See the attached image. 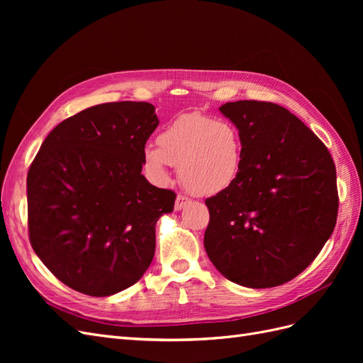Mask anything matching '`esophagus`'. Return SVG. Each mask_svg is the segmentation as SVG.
Returning a JSON list of instances; mask_svg holds the SVG:
<instances>
[{"label":"esophagus","mask_w":363,"mask_h":363,"mask_svg":"<svg viewBox=\"0 0 363 363\" xmlns=\"http://www.w3.org/2000/svg\"><path fill=\"white\" fill-rule=\"evenodd\" d=\"M189 203H191V200L188 199V196L179 194L177 199H175V206H174L175 211H182V208H184Z\"/></svg>","instance_id":"esophagus-1"}]
</instances>
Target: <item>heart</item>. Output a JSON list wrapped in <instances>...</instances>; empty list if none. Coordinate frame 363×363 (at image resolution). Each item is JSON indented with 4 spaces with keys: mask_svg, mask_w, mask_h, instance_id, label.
<instances>
[{
    "mask_svg": "<svg viewBox=\"0 0 363 363\" xmlns=\"http://www.w3.org/2000/svg\"><path fill=\"white\" fill-rule=\"evenodd\" d=\"M144 151L150 172L167 182L168 168L179 167L183 186L195 195H215L235 182L242 162L238 128L224 119L199 113L174 119Z\"/></svg>",
    "mask_w": 363,
    "mask_h": 363,
    "instance_id": "obj_1",
    "label": "heart"
}]
</instances>
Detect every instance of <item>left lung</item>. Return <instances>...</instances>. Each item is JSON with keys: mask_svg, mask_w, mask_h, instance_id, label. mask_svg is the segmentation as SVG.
<instances>
[{"mask_svg": "<svg viewBox=\"0 0 363 363\" xmlns=\"http://www.w3.org/2000/svg\"><path fill=\"white\" fill-rule=\"evenodd\" d=\"M219 111L239 130L242 162L235 182L206 200V252L240 286H279L309 267L333 233L339 204L333 159L279 104L244 100Z\"/></svg>", "mask_w": 363, "mask_h": 363, "instance_id": "1", "label": "left lung"}]
</instances>
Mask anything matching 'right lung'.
<instances>
[{
    "mask_svg": "<svg viewBox=\"0 0 363 363\" xmlns=\"http://www.w3.org/2000/svg\"><path fill=\"white\" fill-rule=\"evenodd\" d=\"M155 106L106 103L54 128L27 175L33 250L71 289L108 296L135 284L155 257L156 223L175 194L142 175Z\"/></svg>",
    "mask_w": 363,
    "mask_h": 363,
    "instance_id": "obj_1",
    "label": "right lung"
}]
</instances>
